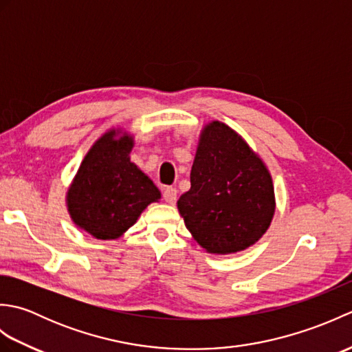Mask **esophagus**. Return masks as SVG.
<instances>
[{
  "label": "esophagus",
  "mask_w": 352,
  "mask_h": 352,
  "mask_svg": "<svg viewBox=\"0 0 352 352\" xmlns=\"http://www.w3.org/2000/svg\"><path fill=\"white\" fill-rule=\"evenodd\" d=\"M163 198L166 203L174 204L177 199V189L175 188H164L163 189Z\"/></svg>",
  "instance_id": "34e87169"
}]
</instances>
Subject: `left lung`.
Masks as SVG:
<instances>
[{
  "label": "left lung",
  "mask_w": 352,
  "mask_h": 352,
  "mask_svg": "<svg viewBox=\"0 0 352 352\" xmlns=\"http://www.w3.org/2000/svg\"><path fill=\"white\" fill-rule=\"evenodd\" d=\"M186 228L210 254L243 251L271 226L272 178L248 144L219 121L201 131L190 189L177 203Z\"/></svg>",
  "instance_id": "1"
}]
</instances>
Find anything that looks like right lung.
<instances>
[{
	"label": "right lung",
	"instance_id": "add662e5",
	"mask_svg": "<svg viewBox=\"0 0 352 352\" xmlns=\"http://www.w3.org/2000/svg\"><path fill=\"white\" fill-rule=\"evenodd\" d=\"M133 136L110 130L95 142L81 162L66 195L77 227L101 241L122 236L160 190L130 162Z\"/></svg>",
	"mask_w": 352,
	"mask_h": 352
}]
</instances>
